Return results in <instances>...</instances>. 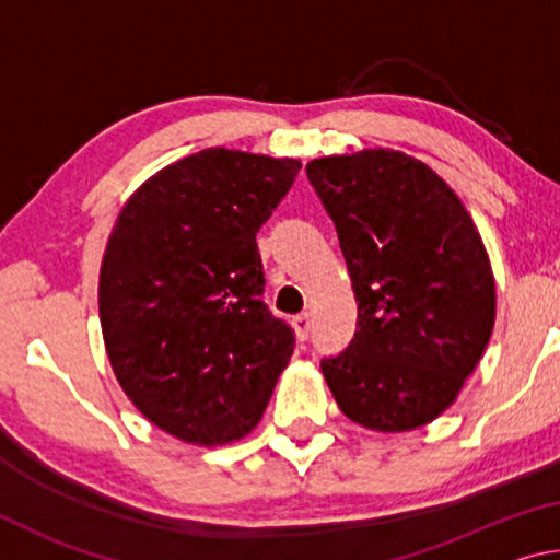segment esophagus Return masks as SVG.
<instances>
[{"label": "esophagus", "instance_id": "esophagus-1", "mask_svg": "<svg viewBox=\"0 0 560 560\" xmlns=\"http://www.w3.org/2000/svg\"><path fill=\"white\" fill-rule=\"evenodd\" d=\"M291 326H293V334H296L299 340H308V336H311V316L308 314H301L293 318Z\"/></svg>", "mask_w": 560, "mask_h": 560}]
</instances>
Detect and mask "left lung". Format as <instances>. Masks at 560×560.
<instances>
[{
	"label": "left lung",
	"mask_w": 560,
	"mask_h": 560,
	"mask_svg": "<svg viewBox=\"0 0 560 560\" xmlns=\"http://www.w3.org/2000/svg\"><path fill=\"white\" fill-rule=\"evenodd\" d=\"M311 185L336 224L358 320L320 360L348 420L375 432L422 428L457 400L497 320L487 246L457 192L402 150L316 158Z\"/></svg>",
	"instance_id": "left-lung-1"
}]
</instances>
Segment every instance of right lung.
Returning a JSON list of instances; mask_svg holds the SVG:
<instances>
[{
    "label": "right lung",
    "instance_id": "right-lung-1",
    "mask_svg": "<svg viewBox=\"0 0 560 560\" xmlns=\"http://www.w3.org/2000/svg\"><path fill=\"white\" fill-rule=\"evenodd\" d=\"M301 160L207 148L122 205L98 277L106 353L128 400L173 438L214 447L261 420L293 334L264 303L259 226Z\"/></svg>",
    "mask_w": 560,
    "mask_h": 560
}]
</instances>
